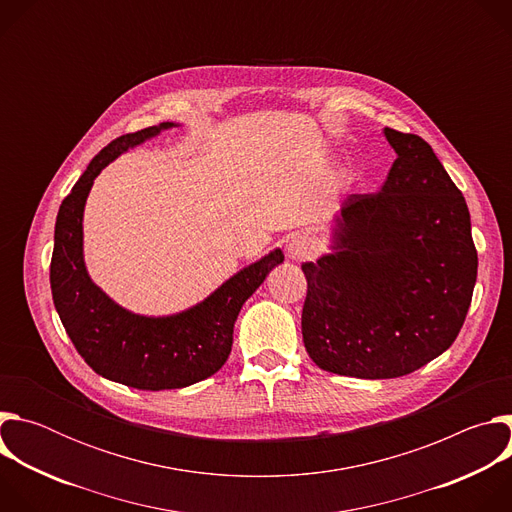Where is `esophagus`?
<instances>
[{
    "label": "esophagus",
    "instance_id": "1",
    "mask_svg": "<svg viewBox=\"0 0 512 512\" xmlns=\"http://www.w3.org/2000/svg\"><path fill=\"white\" fill-rule=\"evenodd\" d=\"M318 253V241L310 235H296L287 243V257L294 261L312 259Z\"/></svg>",
    "mask_w": 512,
    "mask_h": 512
}]
</instances>
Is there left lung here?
<instances>
[{
	"label": "left lung",
	"mask_w": 512,
	"mask_h": 512,
	"mask_svg": "<svg viewBox=\"0 0 512 512\" xmlns=\"http://www.w3.org/2000/svg\"><path fill=\"white\" fill-rule=\"evenodd\" d=\"M397 154L379 192L342 202L334 253L304 263L302 334L320 369L397 379L448 350L478 273L470 212L431 145L385 127Z\"/></svg>",
	"instance_id": "left-lung-1"
}]
</instances>
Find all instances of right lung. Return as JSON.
Here are the masks:
<instances>
[{"label":"right lung","mask_w":512,"mask_h":512,"mask_svg":"<svg viewBox=\"0 0 512 512\" xmlns=\"http://www.w3.org/2000/svg\"><path fill=\"white\" fill-rule=\"evenodd\" d=\"M174 127L166 121L125 133L103 148L62 200L50 261V287L60 322L89 367L115 383L143 389H182L223 367L243 304L283 261L279 249L245 267L198 306L166 318L131 314L91 281L83 261V210L99 172L133 145Z\"/></svg>","instance_id":"obj_1"}]
</instances>
